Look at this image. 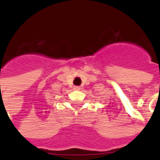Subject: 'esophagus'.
<instances>
[{
    "mask_svg": "<svg viewBox=\"0 0 160 160\" xmlns=\"http://www.w3.org/2000/svg\"><path fill=\"white\" fill-rule=\"evenodd\" d=\"M74 90H80V86H75V87H74Z\"/></svg>",
    "mask_w": 160,
    "mask_h": 160,
    "instance_id": "1",
    "label": "esophagus"
}]
</instances>
